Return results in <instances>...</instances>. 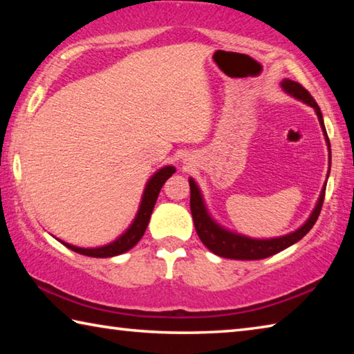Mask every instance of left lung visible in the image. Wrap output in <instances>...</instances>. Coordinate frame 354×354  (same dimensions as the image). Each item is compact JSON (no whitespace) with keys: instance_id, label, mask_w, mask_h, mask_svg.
I'll list each match as a JSON object with an SVG mask.
<instances>
[{"instance_id":"1","label":"left lung","mask_w":354,"mask_h":354,"mask_svg":"<svg viewBox=\"0 0 354 354\" xmlns=\"http://www.w3.org/2000/svg\"><path fill=\"white\" fill-rule=\"evenodd\" d=\"M281 86H283L284 91L287 93H290L292 97L301 100L306 104L314 107L317 112V117H319V122L322 124L323 134H325V137H326V143L329 147V139H328L325 124H323L320 107L315 103L313 95H310L306 88L301 86V84L290 81V80H284ZM329 160H331V148H329ZM189 184H190L192 218H194L195 230H196V234H198V237H200V241L205 243V247L207 250H211L214 254L221 256V257H227V259H239V261L266 259V257L277 254V253H279V251L286 250L287 247H290V245H293L295 242L301 241V239L310 231V227L315 225L317 218H319L323 201H325V190H326V185H325L322 190L319 203H317L314 212L310 214L309 220L301 227H299V230H297L295 232H290V234H287V236H283V237L270 239V241H257V239H250L245 236L232 234V232L223 230V227H220L211 217H209V214L205 207V203H203V198H201V194H200L198 187H196V184L194 183V179H189Z\"/></svg>"}]
</instances>
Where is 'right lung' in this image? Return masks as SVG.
<instances>
[{
  "label": "right lung",
  "instance_id": "add662e5",
  "mask_svg": "<svg viewBox=\"0 0 354 354\" xmlns=\"http://www.w3.org/2000/svg\"><path fill=\"white\" fill-rule=\"evenodd\" d=\"M173 173H175V167H164L159 171H156L154 175L149 179L145 192H143L142 196V203L139 207V212H137V217L133 221V225L129 226V230L124 232L123 236H120L115 242H112L106 247H100V248H80V247H73V245L62 242L65 247L76 251V253L84 254V256H91V257H112V256H118L122 253H127L134 245L140 241L142 236L145 234V230L148 226L149 217H151V212L156 205V200H158V195L162 185L165 184L167 179H169Z\"/></svg>",
  "mask_w": 354,
  "mask_h": 354
}]
</instances>
